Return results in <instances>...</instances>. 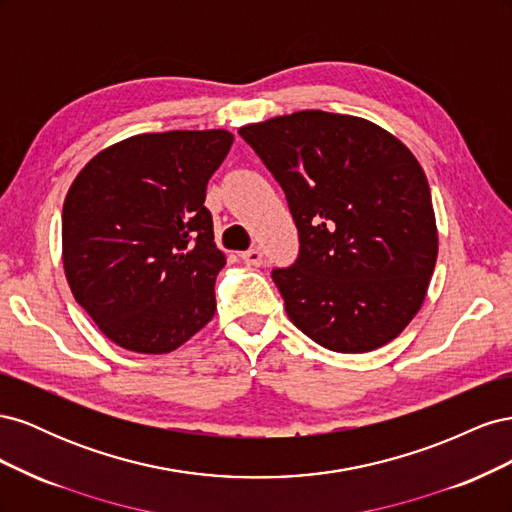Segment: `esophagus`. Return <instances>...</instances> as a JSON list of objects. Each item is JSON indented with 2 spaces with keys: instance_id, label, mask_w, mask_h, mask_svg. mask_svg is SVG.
I'll use <instances>...</instances> for the list:
<instances>
[{
  "instance_id": "34e87169",
  "label": "esophagus",
  "mask_w": 512,
  "mask_h": 512,
  "mask_svg": "<svg viewBox=\"0 0 512 512\" xmlns=\"http://www.w3.org/2000/svg\"><path fill=\"white\" fill-rule=\"evenodd\" d=\"M241 260L245 262L247 267H260L262 265V252L258 247H252V250H247L241 254Z\"/></svg>"
}]
</instances>
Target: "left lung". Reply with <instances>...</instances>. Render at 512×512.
I'll return each instance as SVG.
<instances>
[{
    "mask_svg": "<svg viewBox=\"0 0 512 512\" xmlns=\"http://www.w3.org/2000/svg\"><path fill=\"white\" fill-rule=\"evenodd\" d=\"M239 134L282 185L299 232L297 260L271 271L294 327L333 352L391 342L421 309L438 258L421 164L352 115L301 111Z\"/></svg>",
    "mask_w": 512,
    "mask_h": 512,
    "instance_id": "8db88e82",
    "label": "left lung"
}]
</instances>
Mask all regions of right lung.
Wrapping results in <instances>:
<instances>
[{
  "label": "right lung",
  "instance_id": "obj_1",
  "mask_svg": "<svg viewBox=\"0 0 512 512\" xmlns=\"http://www.w3.org/2000/svg\"><path fill=\"white\" fill-rule=\"evenodd\" d=\"M230 145L226 130L138 134L100 151L70 185L68 284L117 346L166 354L213 318L226 256L205 198Z\"/></svg>",
  "mask_w": 512,
  "mask_h": 512
}]
</instances>
